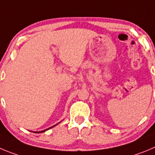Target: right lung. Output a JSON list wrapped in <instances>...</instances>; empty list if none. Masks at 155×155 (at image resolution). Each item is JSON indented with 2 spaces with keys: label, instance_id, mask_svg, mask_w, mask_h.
<instances>
[{
  "label": "right lung",
  "instance_id": "obj_1",
  "mask_svg": "<svg viewBox=\"0 0 155 155\" xmlns=\"http://www.w3.org/2000/svg\"><path fill=\"white\" fill-rule=\"evenodd\" d=\"M56 125H57V124H56ZM56 125H53V126H52V127H50V128H47V129H46V130H43V131H38V132H37V131H34V132L35 133H41V132H44V131H47V130H49L50 129V128H53V127H54V126H56Z\"/></svg>",
  "mask_w": 155,
  "mask_h": 155
}]
</instances>
